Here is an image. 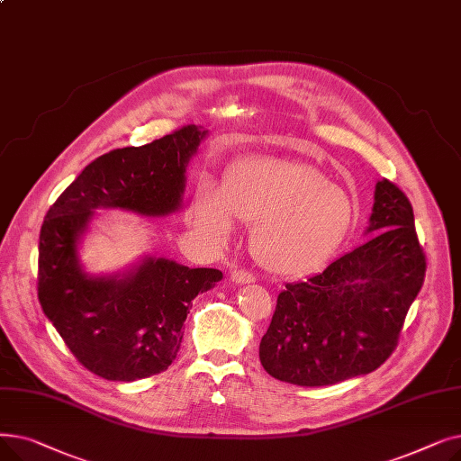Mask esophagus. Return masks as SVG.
Returning <instances> with one entry per match:
<instances>
[{
	"label": "esophagus",
	"mask_w": 461,
	"mask_h": 461,
	"mask_svg": "<svg viewBox=\"0 0 461 461\" xmlns=\"http://www.w3.org/2000/svg\"><path fill=\"white\" fill-rule=\"evenodd\" d=\"M230 278H231L233 284H250V282L256 280V276L252 273L245 271V269H233L230 273Z\"/></svg>",
	"instance_id": "obj_1"
}]
</instances>
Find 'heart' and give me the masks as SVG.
Masks as SVG:
<instances>
[{
  "mask_svg": "<svg viewBox=\"0 0 461 461\" xmlns=\"http://www.w3.org/2000/svg\"><path fill=\"white\" fill-rule=\"evenodd\" d=\"M235 216L254 226V250L269 271L303 276L334 254L346 237L353 205L348 192L303 162L250 157L233 164L218 185L203 179L194 192L190 222L211 243L233 237Z\"/></svg>",
  "mask_w": 461,
  "mask_h": 461,
  "instance_id": "1",
  "label": "heart"
}]
</instances>
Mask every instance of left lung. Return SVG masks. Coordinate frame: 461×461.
Masks as SVG:
<instances>
[{
    "label": "left lung",
    "instance_id": "obj_1",
    "mask_svg": "<svg viewBox=\"0 0 461 461\" xmlns=\"http://www.w3.org/2000/svg\"><path fill=\"white\" fill-rule=\"evenodd\" d=\"M365 245L304 282L285 284L259 344L269 375L325 386L379 368L393 355L426 275L413 207L389 179L375 185Z\"/></svg>",
    "mask_w": 461,
    "mask_h": 461
}]
</instances>
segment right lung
Wrapping results in <instances>:
<instances>
[{
    "instance_id": "right-lung-1",
    "label": "right lung",
    "mask_w": 461,
    "mask_h": 461,
    "mask_svg": "<svg viewBox=\"0 0 461 461\" xmlns=\"http://www.w3.org/2000/svg\"><path fill=\"white\" fill-rule=\"evenodd\" d=\"M207 136L186 125L140 148L113 149L84 167L48 209L39 235L37 292L70 353L95 375L136 381L177 357L183 323L198 294L222 273L143 258L127 273L91 276L78 245L96 209L166 216L181 207L190 158Z\"/></svg>"
}]
</instances>
